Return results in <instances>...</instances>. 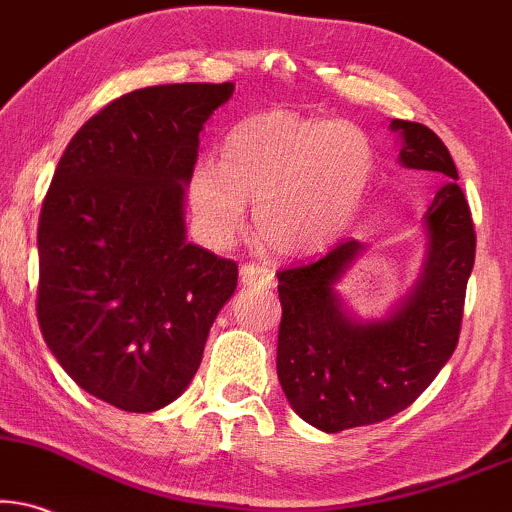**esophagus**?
Masks as SVG:
<instances>
[{
  "instance_id": "34e87169",
  "label": "esophagus",
  "mask_w": 512,
  "mask_h": 512,
  "mask_svg": "<svg viewBox=\"0 0 512 512\" xmlns=\"http://www.w3.org/2000/svg\"><path fill=\"white\" fill-rule=\"evenodd\" d=\"M241 281L243 286L255 288H274V271L264 264H243L241 267Z\"/></svg>"
}]
</instances>
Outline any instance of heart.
Returning a JSON list of instances; mask_svg holds the SVG:
<instances>
[{"label": "heart", "mask_w": 512, "mask_h": 512, "mask_svg": "<svg viewBox=\"0 0 512 512\" xmlns=\"http://www.w3.org/2000/svg\"><path fill=\"white\" fill-rule=\"evenodd\" d=\"M375 170L364 129L352 122L262 111L226 134L222 163L200 160L189 179L198 234L234 243L255 203V234L281 257L333 248L357 219Z\"/></svg>", "instance_id": "b5f03b06"}]
</instances>
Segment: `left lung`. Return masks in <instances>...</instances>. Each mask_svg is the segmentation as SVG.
<instances>
[{
    "label": "left lung",
    "instance_id": "1",
    "mask_svg": "<svg viewBox=\"0 0 512 512\" xmlns=\"http://www.w3.org/2000/svg\"><path fill=\"white\" fill-rule=\"evenodd\" d=\"M399 163L444 181L425 212L428 257L390 316L359 321L335 283L364 245L342 241L319 260L278 271V383L297 416L323 432L373 425L411 406L458 345L475 229L444 141L420 122L392 120Z\"/></svg>",
    "mask_w": 512,
    "mask_h": 512
}]
</instances>
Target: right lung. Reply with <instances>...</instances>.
<instances>
[{
    "label": "right lung",
    "instance_id": "right-lung-1",
    "mask_svg": "<svg viewBox=\"0 0 512 512\" xmlns=\"http://www.w3.org/2000/svg\"><path fill=\"white\" fill-rule=\"evenodd\" d=\"M224 84H158L108 103L77 129L37 229V319L51 354L92 397L151 413L179 397L236 262L186 243L184 186Z\"/></svg>",
    "mask_w": 512,
    "mask_h": 512
}]
</instances>
